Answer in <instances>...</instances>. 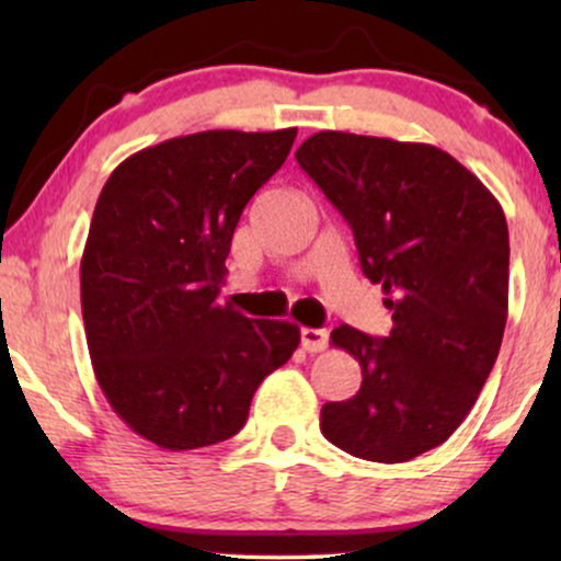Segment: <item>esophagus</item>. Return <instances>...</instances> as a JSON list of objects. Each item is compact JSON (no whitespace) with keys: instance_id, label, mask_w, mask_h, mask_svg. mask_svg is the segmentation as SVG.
Segmentation results:
<instances>
[{"instance_id":"34e87169","label":"esophagus","mask_w":561,"mask_h":561,"mask_svg":"<svg viewBox=\"0 0 561 561\" xmlns=\"http://www.w3.org/2000/svg\"><path fill=\"white\" fill-rule=\"evenodd\" d=\"M327 344H329L327 329H311V327L301 329V347L306 352H321L327 350Z\"/></svg>"}]
</instances>
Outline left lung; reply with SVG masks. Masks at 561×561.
<instances>
[{
    "instance_id": "8db88e82",
    "label": "left lung",
    "mask_w": 561,
    "mask_h": 561,
    "mask_svg": "<svg viewBox=\"0 0 561 561\" xmlns=\"http://www.w3.org/2000/svg\"><path fill=\"white\" fill-rule=\"evenodd\" d=\"M298 165L355 232L365 278L393 311L386 340L336 327L363 386L324 403L321 434L370 462H409L467 419L508 319V225L478 175L434 145L311 135Z\"/></svg>"
}]
</instances>
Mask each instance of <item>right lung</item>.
Listing matches in <instances>:
<instances>
[{
	"label": "right lung",
	"mask_w": 561,
	"mask_h": 561,
	"mask_svg": "<svg viewBox=\"0 0 561 561\" xmlns=\"http://www.w3.org/2000/svg\"><path fill=\"white\" fill-rule=\"evenodd\" d=\"M296 127L206 129L145 148L99 194L81 257L91 365L114 413L160 449L225 442L301 332L217 304L242 209Z\"/></svg>",
	"instance_id": "add662e5"
}]
</instances>
